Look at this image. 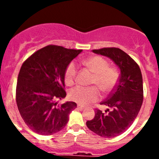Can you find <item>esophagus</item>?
<instances>
[{
    "instance_id": "34e87169",
    "label": "esophagus",
    "mask_w": 159,
    "mask_h": 159,
    "mask_svg": "<svg viewBox=\"0 0 159 159\" xmlns=\"http://www.w3.org/2000/svg\"><path fill=\"white\" fill-rule=\"evenodd\" d=\"M77 108H78L79 110L82 111L84 107H83V106H81V105H78V106H77Z\"/></svg>"
}]
</instances>
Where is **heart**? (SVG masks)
I'll return each instance as SVG.
<instances>
[{
    "label": "heart",
    "mask_w": 159,
    "mask_h": 159,
    "mask_svg": "<svg viewBox=\"0 0 159 159\" xmlns=\"http://www.w3.org/2000/svg\"><path fill=\"white\" fill-rule=\"evenodd\" d=\"M84 64L90 71L94 73L92 84L96 85L101 92L109 93L116 88L119 80V73L117 68L109 67V64L102 57L94 56L84 61ZM77 66L74 62H71L67 66L64 72V81L68 86L72 85L75 80ZM100 93L96 87L78 86L72 88L69 92L70 99L80 105H87L94 102L99 99Z\"/></svg>",
    "instance_id": "obj_1"
}]
</instances>
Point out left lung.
<instances>
[{
	"label": "left lung",
	"instance_id": "1",
	"mask_svg": "<svg viewBox=\"0 0 159 159\" xmlns=\"http://www.w3.org/2000/svg\"><path fill=\"white\" fill-rule=\"evenodd\" d=\"M92 52L113 60L120 69V76L115 89L100 103L107 109L105 112L96 109L94 119L87 121V127L101 137L115 138L130 127L143 104L141 70L129 55L118 48H103Z\"/></svg>",
	"mask_w": 159,
	"mask_h": 159
}]
</instances>
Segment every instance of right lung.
Listing matches in <instances>:
<instances>
[{
    "mask_svg": "<svg viewBox=\"0 0 159 159\" xmlns=\"http://www.w3.org/2000/svg\"><path fill=\"white\" fill-rule=\"evenodd\" d=\"M81 52L48 45L22 64L16 84V104L25 123L36 134L50 135L62 130L77 107L74 102L58 105L56 100L66 96V67Z\"/></svg>",
    "mask_w": 159,
    "mask_h": 159,
    "instance_id": "obj_1",
    "label": "right lung"
}]
</instances>
